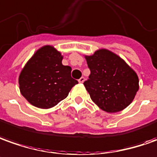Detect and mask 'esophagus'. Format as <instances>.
<instances>
[{"mask_svg":"<svg viewBox=\"0 0 157 157\" xmlns=\"http://www.w3.org/2000/svg\"><path fill=\"white\" fill-rule=\"evenodd\" d=\"M78 82H79V83H84V82H85V78H84V77H81L80 78L78 79Z\"/></svg>","mask_w":157,"mask_h":157,"instance_id":"obj_1","label":"esophagus"}]
</instances>
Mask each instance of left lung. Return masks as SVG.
<instances>
[{"mask_svg": "<svg viewBox=\"0 0 157 157\" xmlns=\"http://www.w3.org/2000/svg\"><path fill=\"white\" fill-rule=\"evenodd\" d=\"M90 74L84 83L95 104L107 113L125 109L139 89L138 74L121 57L107 48L85 56Z\"/></svg>", "mask_w": 157, "mask_h": 157, "instance_id": "1", "label": "left lung"}]
</instances>
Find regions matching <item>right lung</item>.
I'll return each instance as SVG.
<instances>
[{
    "label": "right lung",
    "mask_w": 157,
    "mask_h": 157,
    "mask_svg": "<svg viewBox=\"0 0 157 157\" xmlns=\"http://www.w3.org/2000/svg\"><path fill=\"white\" fill-rule=\"evenodd\" d=\"M63 56L52 45L38 48L19 73V90L31 105L48 109L67 97L78 82L72 68L62 65Z\"/></svg>",
    "instance_id": "add662e5"
}]
</instances>
